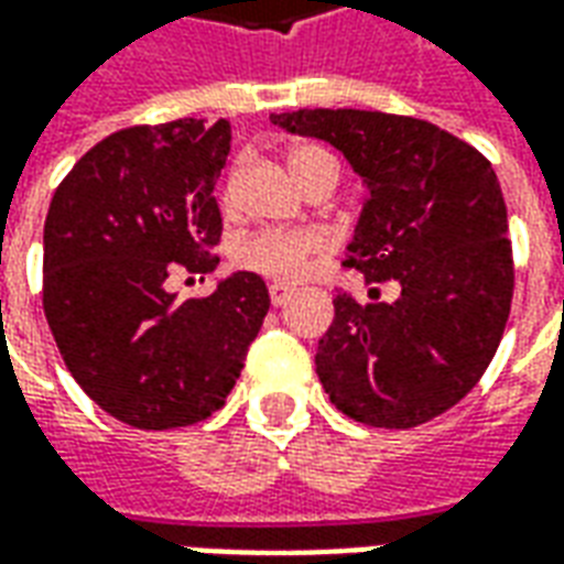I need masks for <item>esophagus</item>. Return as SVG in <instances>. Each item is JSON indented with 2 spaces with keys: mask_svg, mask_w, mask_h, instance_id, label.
<instances>
[{
  "mask_svg": "<svg viewBox=\"0 0 564 564\" xmlns=\"http://www.w3.org/2000/svg\"><path fill=\"white\" fill-rule=\"evenodd\" d=\"M269 295H271V305L281 307L293 299V286H286V283H271Z\"/></svg>",
  "mask_w": 564,
  "mask_h": 564,
  "instance_id": "obj_1",
  "label": "esophagus"
}]
</instances>
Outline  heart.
Returning a JSON list of instances; mask_svg holds the SVG:
<instances>
[{
	"label": "heart",
	"mask_w": 564,
	"mask_h": 564,
	"mask_svg": "<svg viewBox=\"0 0 564 564\" xmlns=\"http://www.w3.org/2000/svg\"><path fill=\"white\" fill-rule=\"evenodd\" d=\"M319 162H335L323 148L314 144H299L286 153V165L299 184H305V177ZM326 250V241L317 232L307 229H262V232L247 235L235 247V262L247 271L265 274L271 281H299L311 262Z\"/></svg>",
	"instance_id": "obj_1"
}]
</instances>
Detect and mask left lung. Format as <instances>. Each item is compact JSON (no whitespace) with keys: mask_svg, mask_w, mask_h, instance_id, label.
Returning <instances> with one entry per match:
<instances>
[{"mask_svg":"<svg viewBox=\"0 0 564 564\" xmlns=\"http://www.w3.org/2000/svg\"><path fill=\"white\" fill-rule=\"evenodd\" d=\"M271 123L341 150L368 186L344 265L402 286L395 302L335 299L317 347L323 390L356 423H429L484 378L510 314L513 253L492 165L416 117L302 108Z\"/></svg>","mask_w":564,"mask_h":564,"instance_id":"obj_1","label":"left lung"}]
</instances>
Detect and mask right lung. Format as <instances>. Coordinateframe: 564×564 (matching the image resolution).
<instances>
[{
	"label": "right lung",
	"mask_w": 564,
	"mask_h": 564,
	"mask_svg": "<svg viewBox=\"0 0 564 564\" xmlns=\"http://www.w3.org/2000/svg\"><path fill=\"white\" fill-rule=\"evenodd\" d=\"M226 120L120 129L63 177L44 220V317L63 362L102 411L135 429H181L220 411L269 314V290L235 271L205 299L174 302V269L220 257L214 184Z\"/></svg>",
	"instance_id": "obj_1"
}]
</instances>
